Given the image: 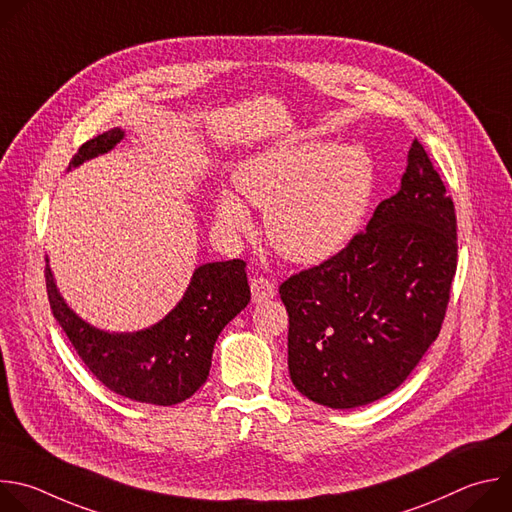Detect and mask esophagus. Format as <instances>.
Wrapping results in <instances>:
<instances>
[{
    "label": "esophagus",
    "mask_w": 512,
    "mask_h": 512,
    "mask_svg": "<svg viewBox=\"0 0 512 512\" xmlns=\"http://www.w3.org/2000/svg\"><path fill=\"white\" fill-rule=\"evenodd\" d=\"M250 288H252V300L258 302V304H260V302H266V300H270V298L276 296L274 284H272L268 278H264V276L252 278V280H250Z\"/></svg>",
    "instance_id": "1"
}]
</instances>
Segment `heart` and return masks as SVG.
<instances>
[{"instance_id": "obj_1", "label": "heart", "mask_w": 512, "mask_h": 512, "mask_svg": "<svg viewBox=\"0 0 512 512\" xmlns=\"http://www.w3.org/2000/svg\"><path fill=\"white\" fill-rule=\"evenodd\" d=\"M236 183L248 203L266 212L270 244L292 262L317 264L339 254L361 228L375 191V163L357 143L284 145L246 159ZM243 200L220 191L216 220L224 232L250 228Z\"/></svg>"}]
</instances>
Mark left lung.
Wrapping results in <instances>:
<instances>
[{
  "instance_id": "obj_1",
  "label": "left lung",
  "mask_w": 512,
  "mask_h": 512,
  "mask_svg": "<svg viewBox=\"0 0 512 512\" xmlns=\"http://www.w3.org/2000/svg\"><path fill=\"white\" fill-rule=\"evenodd\" d=\"M456 256L452 197L416 139L365 232L280 284L294 387L333 410L397 389L442 329Z\"/></svg>"
}]
</instances>
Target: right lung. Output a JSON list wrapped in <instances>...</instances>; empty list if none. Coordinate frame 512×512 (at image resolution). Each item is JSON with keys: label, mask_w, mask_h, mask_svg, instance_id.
Returning a JSON list of instances; mask_svg holds the SVG:
<instances>
[{"label": "right lung", "mask_w": 512, "mask_h": 512, "mask_svg": "<svg viewBox=\"0 0 512 512\" xmlns=\"http://www.w3.org/2000/svg\"><path fill=\"white\" fill-rule=\"evenodd\" d=\"M123 137L125 131L115 127L86 141L68 171L109 153ZM46 290L54 319L88 371L111 391L153 405L181 403L206 383L218 335L250 302L244 260L197 266L173 309L135 333H109L82 321L62 298L50 264Z\"/></svg>", "instance_id": "add662e5"}]
</instances>
